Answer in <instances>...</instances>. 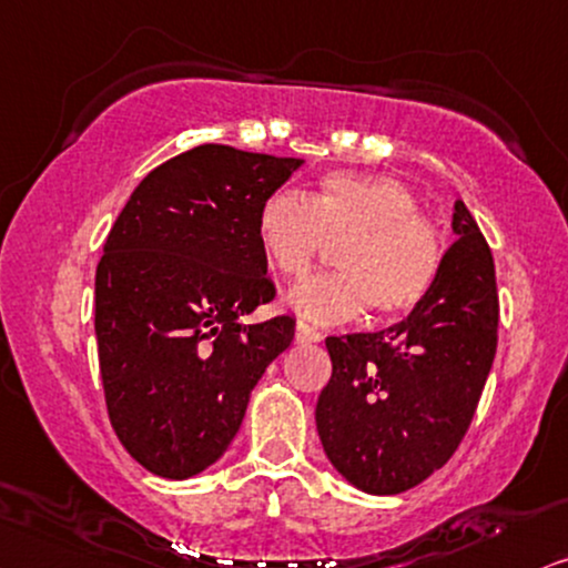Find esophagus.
Listing matches in <instances>:
<instances>
[{
    "instance_id": "34e87169",
    "label": "esophagus",
    "mask_w": 568,
    "mask_h": 568,
    "mask_svg": "<svg viewBox=\"0 0 568 568\" xmlns=\"http://www.w3.org/2000/svg\"><path fill=\"white\" fill-rule=\"evenodd\" d=\"M296 341L298 343H317V341H322V333L314 325H308V322H298Z\"/></svg>"
}]
</instances>
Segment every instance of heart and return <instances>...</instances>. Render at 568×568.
I'll return each instance as SVG.
<instances>
[{"label": "heart", "mask_w": 568, "mask_h": 568, "mask_svg": "<svg viewBox=\"0 0 568 568\" xmlns=\"http://www.w3.org/2000/svg\"><path fill=\"white\" fill-rule=\"evenodd\" d=\"M256 241L283 280H304L327 243H341V272L308 280L288 298L317 322L351 320L367 306L377 317L406 314L433 288L445 256L440 231L404 181L348 170L322 175L306 199L270 193L256 214Z\"/></svg>", "instance_id": "heart-1"}]
</instances>
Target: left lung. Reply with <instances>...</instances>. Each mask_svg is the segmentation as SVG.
Listing matches in <instances>:
<instances>
[{
	"instance_id": "obj_1",
	"label": "left lung",
	"mask_w": 568,
	"mask_h": 568,
	"mask_svg": "<svg viewBox=\"0 0 568 568\" xmlns=\"http://www.w3.org/2000/svg\"><path fill=\"white\" fill-rule=\"evenodd\" d=\"M458 241L406 320L377 333L329 335L333 375L317 400V433L358 490L396 495L456 454L475 419L498 348V288L485 235L464 201Z\"/></svg>"
}]
</instances>
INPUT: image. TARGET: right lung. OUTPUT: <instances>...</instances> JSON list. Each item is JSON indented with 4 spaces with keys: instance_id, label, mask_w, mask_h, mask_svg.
I'll return each mask as SVG.
<instances>
[{
    "instance_id": "add662e5",
    "label": "right lung",
    "mask_w": 568,
    "mask_h": 568,
    "mask_svg": "<svg viewBox=\"0 0 568 568\" xmlns=\"http://www.w3.org/2000/svg\"><path fill=\"white\" fill-rule=\"evenodd\" d=\"M301 168L204 143L154 168L114 220L97 267L106 414L152 475L185 479L225 454L296 320L241 322L275 298L256 214Z\"/></svg>"
}]
</instances>
